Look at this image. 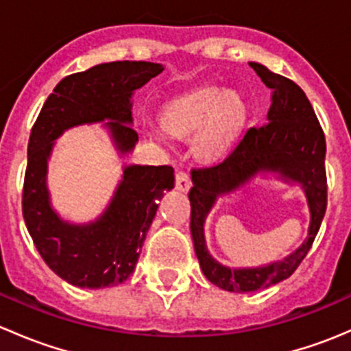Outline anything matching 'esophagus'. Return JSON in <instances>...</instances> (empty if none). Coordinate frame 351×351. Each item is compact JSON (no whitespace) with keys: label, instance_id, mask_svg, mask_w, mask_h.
I'll list each match as a JSON object with an SVG mask.
<instances>
[{"label":"esophagus","instance_id":"34e87169","mask_svg":"<svg viewBox=\"0 0 351 351\" xmlns=\"http://www.w3.org/2000/svg\"><path fill=\"white\" fill-rule=\"evenodd\" d=\"M175 186H176V190H178V192H189L190 186H192V182H190V176L186 175L185 171H178V173H176Z\"/></svg>","mask_w":351,"mask_h":351}]
</instances>
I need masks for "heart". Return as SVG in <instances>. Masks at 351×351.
<instances>
[{
	"mask_svg": "<svg viewBox=\"0 0 351 351\" xmlns=\"http://www.w3.org/2000/svg\"><path fill=\"white\" fill-rule=\"evenodd\" d=\"M247 120L238 91L200 86L175 98L161 113V125L180 139L192 137V153L202 162H217L231 153Z\"/></svg>",
	"mask_w": 351,
	"mask_h": 351,
	"instance_id": "b5f03b06",
	"label": "heart"
}]
</instances>
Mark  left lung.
Here are the masks:
<instances>
[{
	"instance_id": "1",
	"label": "left lung",
	"mask_w": 351,
	"mask_h": 351,
	"mask_svg": "<svg viewBox=\"0 0 351 351\" xmlns=\"http://www.w3.org/2000/svg\"><path fill=\"white\" fill-rule=\"evenodd\" d=\"M271 90L267 123L251 127L241 143L221 165L193 169L189 198L192 205V231L195 254L208 282L228 292L244 293L267 289L289 278L313 246L326 212V141L306 93L289 77L268 67L250 62ZM271 172L286 182H299L311 212L308 238L284 261L256 269H229L211 258L204 244L203 226L217 198L235 191L256 174Z\"/></svg>"
}]
</instances>
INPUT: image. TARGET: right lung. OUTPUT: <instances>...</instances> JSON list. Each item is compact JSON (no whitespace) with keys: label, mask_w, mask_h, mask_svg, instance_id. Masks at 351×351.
Here are the masks:
<instances>
[{"label":"right lung","mask_w":351,"mask_h":351,"mask_svg":"<svg viewBox=\"0 0 351 351\" xmlns=\"http://www.w3.org/2000/svg\"><path fill=\"white\" fill-rule=\"evenodd\" d=\"M162 64L117 61L71 74L58 83L37 117L28 141L23 219L35 247L56 275L81 289H105L130 277L158 210V200L175 186L171 166L125 165L112 200L86 224L64 221L51 204L47 165L56 139L84 123L105 122L119 154L132 153V95Z\"/></svg>","instance_id":"obj_1"}]
</instances>
